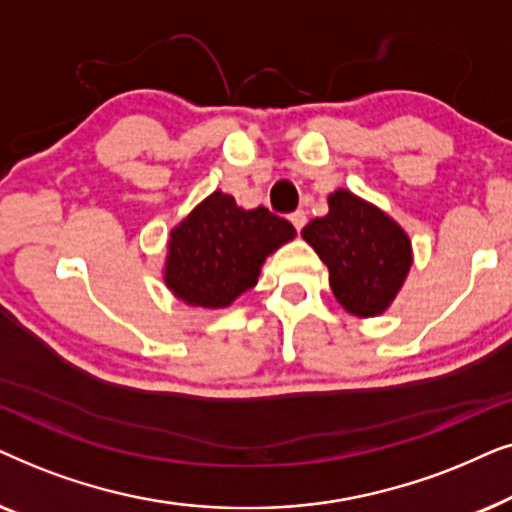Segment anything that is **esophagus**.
Returning <instances> with one entry per match:
<instances>
[{
  "mask_svg": "<svg viewBox=\"0 0 512 512\" xmlns=\"http://www.w3.org/2000/svg\"><path fill=\"white\" fill-rule=\"evenodd\" d=\"M290 222H292V227H295L297 231H302L304 224H306V213H304V210H295V213L290 215Z\"/></svg>",
  "mask_w": 512,
  "mask_h": 512,
  "instance_id": "34e87169",
  "label": "esophagus"
}]
</instances>
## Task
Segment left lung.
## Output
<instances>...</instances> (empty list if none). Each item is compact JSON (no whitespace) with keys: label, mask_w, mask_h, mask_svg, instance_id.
<instances>
[{"label":"left lung","mask_w":512,"mask_h":512,"mask_svg":"<svg viewBox=\"0 0 512 512\" xmlns=\"http://www.w3.org/2000/svg\"><path fill=\"white\" fill-rule=\"evenodd\" d=\"M325 217L302 238L330 271V288L351 316H381L393 304L412 267V241L391 215L349 189L327 196Z\"/></svg>","instance_id":"left-lung-1"}]
</instances>
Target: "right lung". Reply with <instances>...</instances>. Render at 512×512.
Wrapping results in <instances>:
<instances>
[{"label":"right lung","instance_id":"right-lung-1","mask_svg":"<svg viewBox=\"0 0 512 512\" xmlns=\"http://www.w3.org/2000/svg\"><path fill=\"white\" fill-rule=\"evenodd\" d=\"M297 236L267 208L245 210L217 189L170 231L163 283L189 306L227 309L257 285L262 264Z\"/></svg>","mask_w":512,"mask_h":512}]
</instances>
